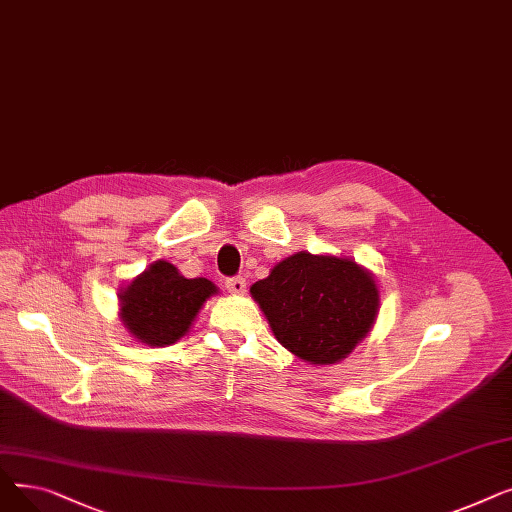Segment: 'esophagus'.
<instances>
[{
    "label": "esophagus",
    "instance_id": "esophagus-1",
    "mask_svg": "<svg viewBox=\"0 0 512 512\" xmlns=\"http://www.w3.org/2000/svg\"><path fill=\"white\" fill-rule=\"evenodd\" d=\"M226 288H228L232 294H245L247 282H245V278L234 276V278H228V280H226Z\"/></svg>",
    "mask_w": 512,
    "mask_h": 512
}]
</instances>
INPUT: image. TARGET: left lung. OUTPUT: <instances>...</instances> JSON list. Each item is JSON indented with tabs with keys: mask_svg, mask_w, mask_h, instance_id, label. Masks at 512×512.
<instances>
[{
	"mask_svg": "<svg viewBox=\"0 0 512 512\" xmlns=\"http://www.w3.org/2000/svg\"><path fill=\"white\" fill-rule=\"evenodd\" d=\"M251 297L278 342L311 365H332L369 334L380 307L373 276L353 259L301 251L280 261Z\"/></svg>",
	"mask_w": 512,
	"mask_h": 512,
	"instance_id": "8db88e82",
	"label": "left lung"
}]
</instances>
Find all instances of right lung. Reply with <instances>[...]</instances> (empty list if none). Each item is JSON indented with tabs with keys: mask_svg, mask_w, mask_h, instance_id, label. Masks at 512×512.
<instances>
[{
	"mask_svg": "<svg viewBox=\"0 0 512 512\" xmlns=\"http://www.w3.org/2000/svg\"><path fill=\"white\" fill-rule=\"evenodd\" d=\"M213 294L218 286L207 278H184L172 263L159 259L120 290V319L139 342L168 346L188 332Z\"/></svg>",
	"mask_w": 512,
	"mask_h": 512,
	"instance_id": "right-lung-1",
	"label": "right lung"
}]
</instances>
